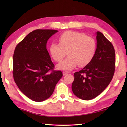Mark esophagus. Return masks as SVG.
<instances>
[{
  "instance_id": "esophagus-1",
  "label": "esophagus",
  "mask_w": 127,
  "mask_h": 127,
  "mask_svg": "<svg viewBox=\"0 0 127 127\" xmlns=\"http://www.w3.org/2000/svg\"><path fill=\"white\" fill-rule=\"evenodd\" d=\"M68 73L66 72H63V76H65V75L67 74Z\"/></svg>"
}]
</instances>
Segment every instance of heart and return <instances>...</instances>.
I'll return each instance as SVG.
<instances>
[{
  "instance_id": "1",
  "label": "heart",
  "mask_w": 127,
  "mask_h": 127,
  "mask_svg": "<svg viewBox=\"0 0 127 127\" xmlns=\"http://www.w3.org/2000/svg\"><path fill=\"white\" fill-rule=\"evenodd\" d=\"M59 44H51L49 51L55 61L60 62L67 52L68 57L58 64L57 68L71 70L78 65L83 67L93 59L96 50V43L93 38L76 31H66L57 38Z\"/></svg>"
}]
</instances>
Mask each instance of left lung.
<instances>
[{"label": "left lung", "mask_w": 127, "mask_h": 127, "mask_svg": "<svg viewBox=\"0 0 127 127\" xmlns=\"http://www.w3.org/2000/svg\"><path fill=\"white\" fill-rule=\"evenodd\" d=\"M96 34L97 48L93 59L79 72L74 73L72 89L77 97L90 100L107 87L115 71V54L111 43L103 34Z\"/></svg>", "instance_id": "1"}]
</instances>
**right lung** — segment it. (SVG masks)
<instances>
[{
  "mask_svg": "<svg viewBox=\"0 0 127 127\" xmlns=\"http://www.w3.org/2000/svg\"><path fill=\"white\" fill-rule=\"evenodd\" d=\"M55 30H36L26 36L14 50L13 68L15 82L30 99L41 102L53 94L62 72L53 70L54 65L46 49Z\"/></svg>",
  "mask_w": 127,
  "mask_h": 127,
  "instance_id": "obj_1",
  "label": "right lung"
}]
</instances>
